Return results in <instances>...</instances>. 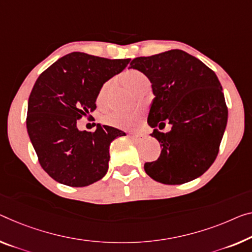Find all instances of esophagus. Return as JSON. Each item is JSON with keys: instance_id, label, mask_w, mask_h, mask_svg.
<instances>
[{"instance_id": "34e87169", "label": "esophagus", "mask_w": 252, "mask_h": 252, "mask_svg": "<svg viewBox=\"0 0 252 252\" xmlns=\"http://www.w3.org/2000/svg\"><path fill=\"white\" fill-rule=\"evenodd\" d=\"M130 138L135 142H142L145 138L144 134H130Z\"/></svg>"}]
</instances>
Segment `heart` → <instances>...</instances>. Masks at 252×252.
<instances>
[{
  "label": "heart",
  "mask_w": 252,
  "mask_h": 252,
  "mask_svg": "<svg viewBox=\"0 0 252 252\" xmlns=\"http://www.w3.org/2000/svg\"><path fill=\"white\" fill-rule=\"evenodd\" d=\"M122 80L125 86L133 91L135 94H139L146 89H150L151 82L150 79L144 73L138 71V69H128L124 73ZM111 88V82L103 83L102 87L99 89L98 94H96V103L99 106H104L107 102V96L109 94ZM143 119V115L141 111L133 110V111H113L103 117V122L107 125L116 127L121 129H135L141 125Z\"/></svg>",
  "instance_id": "1"
}]
</instances>
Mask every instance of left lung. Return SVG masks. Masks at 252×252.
Returning a JSON list of instances; mask_svg holds the SVG:
<instances>
[{"label":"left lung","instance_id":"1","mask_svg":"<svg viewBox=\"0 0 252 252\" xmlns=\"http://www.w3.org/2000/svg\"><path fill=\"white\" fill-rule=\"evenodd\" d=\"M138 69L152 83L154 99L148 117L151 136L162 146L144 170L158 183L181 185L207 171L218 157L227 123V107L218 76L202 61L180 49L136 57ZM165 122L172 130L162 133ZM161 129V128H160Z\"/></svg>","mask_w":252,"mask_h":252}]
</instances>
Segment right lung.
Returning a JSON list of instances; mask_svg holds the SVG:
<instances>
[{
    "label": "right lung",
    "mask_w": 252,
    "mask_h": 252,
    "mask_svg": "<svg viewBox=\"0 0 252 252\" xmlns=\"http://www.w3.org/2000/svg\"><path fill=\"white\" fill-rule=\"evenodd\" d=\"M130 62L73 52L41 73L28 100L27 130L41 168L57 183L86 187L106 175L109 146L123 130L96 125L79 130V119L94 111L104 82Z\"/></svg>",
    "instance_id": "1"
}]
</instances>
